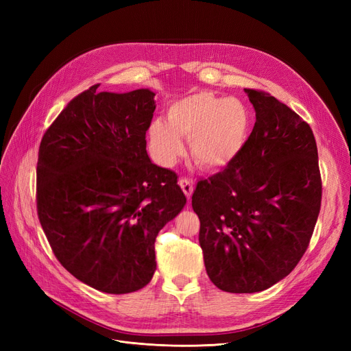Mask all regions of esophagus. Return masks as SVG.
Instances as JSON below:
<instances>
[{"label": "esophagus", "instance_id": "1", "mask_svg": "<svg viewBox=\"0 0 351 351\" xmlns=\"http://www.w3.org/2000/svg\"><path fill=\"white\" fill-rule=\"evenodd\" d=\"M178 184H180V187H182V190L184 192V195H186L187 199L192 197L193 189H195L192 180H189V178H180V180H178Z\"/></svg>", "mask_w": 351, "mask_h": 351}]
</instances>
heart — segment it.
Returning <instances> with one entry per match:
<instances>
[{
  "label": "heart",
  "instance_id": "b5f03b06",
  "mask_svg": "<svg viewBox=\"0 0 351 351\" xmlns=\"http://www.w3.org/2000/svg\"><path fill=\"white\" fill-rule=\"evenodd\" d=\"M168 120L156 117L149 124L151 151L162 165H173L184 152L190 139V154L196 164L217 171L234 162L246 146L252 114L236 98H221L200 92L169 105Z\"/></svg>",
  "mask_w": 351,
  "mask_h": 351
}]
</instances>
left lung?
I'll return each instance as SVG.
<instances>
[{"label": "left lung", "mask_w": 351, "mask_h": 351, "mask_svg": "<svg viewBox=\"0 0 351 351\" xmlns=\"http://www.w3.org/2000/svg\"><path fill=\"white\" fill-rule=\"evenodd\" d=\"M244 92L256 112L246 146L192 196L208 277L227 293L285 278L309 246L322 197L309 124L269 93Z\"/></svg>", "instance_id": "1"}]
</instances>
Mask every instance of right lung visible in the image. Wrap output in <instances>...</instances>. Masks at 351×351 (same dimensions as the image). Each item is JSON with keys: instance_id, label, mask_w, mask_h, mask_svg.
Here are the masks:
<instances>
[{"instance_id": "add662e5", "label": "right lung", "mask_w": 351, "mask_h": 351, "mask_svg": "<svg viewBox=\"0 0 351 351\" xmlns=\"http://www.w3.org/2000/svg\"><path fill=\"white\" fill-rule=\"evenodd\" d=\"M69 102L39 146L38 217L56 258L95 290L143 289L156 269L155 239L186 205L171 169L146 152L155 93L101 92Z\"/></svg>"}]
</instances>
